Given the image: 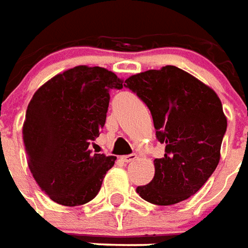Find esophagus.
<instances>
[{
	"mask_svg": "<svg viewBox=\"0 0 248 248\" xmlns=\"http://www.w3.org/2000/svg\"><path fill=\"white\" fill-rule=\"evenodd\" d=\"M121 159H122L124 163H130V161H133L137 159V155H135V154H130V155H124V156H122Z\"/></svg>",
	"mask_w": 248,
	"mask_h": 248,
	"instance_id": "esophagus-1",
	"label": "esophagus"
}]
</instances>
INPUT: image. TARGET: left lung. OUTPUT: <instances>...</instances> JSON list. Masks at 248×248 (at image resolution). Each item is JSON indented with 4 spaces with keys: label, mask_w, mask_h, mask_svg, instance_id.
<instances>
[{
    "label": "left lung",
    "mask_w": 248,
    "mask_h": 248,
    "mask_svg": "<svg viewBox=\"0 0 248 248\" xmlns=\"http://www.w3.org/2000/svg\"><path fill=\"white\" fill-rule=\"evenodd\" d=\"M151 111L156 139L166 146L155 176L137 192L155 205H173L199 192L216 170L227 121L208 85L173 65L150 69L124 81Z\"/></svg>",
    "instance_id": "left-lung-1"
}]
</instances>
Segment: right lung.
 Instances as JSON below:
<instances>
[{"instance_id": "right-lung-1", "label": "right lung", "mask_w": 248, "mask_h": 248, "mask_svg": "<svg viewBox=\"0 0 248 248\" xmlns=\"http://www.w3.org/2000/svg\"><path fill=\"white\" fill-rule=\"evenodd\" d=\"M122 80L105 68L78 65L46 82L27 106L23 142L34 179L64 206L89 202L115 156L92 154L89 144L105 126L110 89Z\"/></svg>"}]
</instances>
